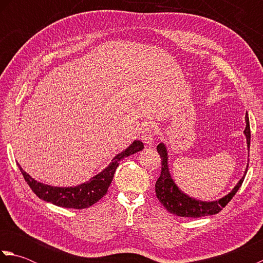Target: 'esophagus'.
I'll return each mask as SVG.
<instances>
[{
  "label": "esophagus",
  "mask_w": 263,
  "mask_h": 263,
  "mask_svg": "<svg viewBox=\"0 0 263 263\" xmlns=\"http://www.w3.org/2000/svg\"><path fill=\"white\" fill-rule=\"evenodd\" d=\"M156 132H157V128H156V126H154V125H148L142 131L141 139H142V141H143L144 144H146V146H153Z\"/></svg>",
  "instance_id": "1"
}]
</instances>
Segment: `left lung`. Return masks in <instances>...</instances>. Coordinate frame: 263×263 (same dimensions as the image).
Here are the masks:
<instances>
[{"label": "left lung", "mask_w": 263, "mask_h": 263, "mask_svg": "<svg viewBox=\"0 0 263 263\" xmlns=\"http://www.w3.org/2000/svg\"><path fill=\"white\" fill-rule=\"evenodd\" d=\"M245 123H247V126H245L244 135H245V138H247L248 150H249L250 141H251V131H250V122H249L248 111L247 114H245ZM157 152L160 155V158H161V173L155 185L156 195H157L159 202L163 204L165 208L171 212V214L180 216V217L199 218V217L218 214L220 210H222V208H225L226 204L230 202L232 198L235 195L237 190L241 187L249 167V163H248L247 170L244 172V175L242 176L241 180L238 181L236 185L234 186L232 191L228 194H226L225 197L215 201H202V200L194 199L192 197H189L186 193H184L182 190L175 184L174 180H173V177L171 176L170 168H168V152H167L166 144L163 142L159 143L157 146Z\"/></svg>", "instance_id": "1"}]
</instances>
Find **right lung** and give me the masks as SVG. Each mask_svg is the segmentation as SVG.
Listing matches in <instances>:
<instances>
[{"instance_id":"right-lung-1","label":"right lung","mask_w":263,"mask_h":263,"mask_svg":"<svg viewBox=\"0 0 263 263\" xmlns=\"http://www.w3.org/2000/svg\"><path fill=\"white\" fill-rule=\"evenodd\" d=\"M142 149L143 143L140 140H135L125 150L117 154L105 170L91 177L89 181L79 184L77 186H52L37 182L28 173L22 170V167L19 164L18 166L27 184L39 199L47 201V202H51L58 206H63V208L85 209L96 203L107 193V190L111 181H113L114 173L120 161L123 158L128 157V156L141 152Z\"/></svg>"}]
</instances>
